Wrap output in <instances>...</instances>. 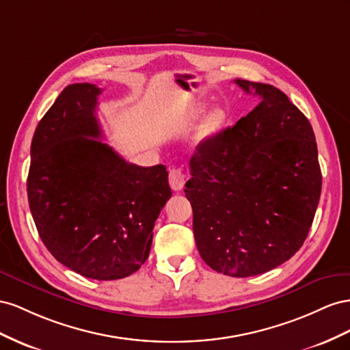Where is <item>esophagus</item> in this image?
Wrapping results in <instances>:
<instances>
[{
  "label": "esophagus",
  "instance_id": "1",
  "mask_svg": "<svg viewBox=\"0 0 350 350\" xmlns=\"http://www.w3.org/2000/svg\"><path fill=\"white\" fill-rule=\"evenodd\" d=\"M168 182H170V186H172L173 191H176V192L182 191L183 186H185V182H186V176L182 172V168H172V170H170Z\"/></svg>",
  "mask_w": 350,
  "mask_h": 350
}]
</instances>
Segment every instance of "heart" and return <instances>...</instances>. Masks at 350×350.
<instances>
[{
  "mask_svg": "<svg viewBox=\"0 0 350 350\" xmlns=\"http://www.w3.org/2000/svg\"><path fill=\"white\" fill-rule=\"evenodd\" d=\"M202 113H204V107L199 105L192 111L191 118L195 120ZM224 123H226L224 109L214 108L213 111H209L198 131V142H206V141H209V139H213L219 131H221Z\"/></svg>",
  "mask_w": 350,
  "mask_h": 350,
  "instance_id": "heart-1",
  "label": "heart"
}]
</instances>
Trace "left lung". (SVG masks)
Returning a JSON list of instances; mask_svg holds the SVG:
<instances>
[{
	"label": "left lung",
	"instance_id": "1",
	"mask_svg": "<svg viewBox=\"0 0 350 350\" xmlns=\"http://www.w3.org/2000/svg\"><path fill=\"white\" fill-rule=\"evenodd\" d=\"M258 105L233 127L201 142L185 193L204 261L232 277L269 271L308 236L321 195V168L309 120L267 83L236 79Z\"/></svg>",
	"mask_w": 350,
	"mask_h": 350
}]
</instances>
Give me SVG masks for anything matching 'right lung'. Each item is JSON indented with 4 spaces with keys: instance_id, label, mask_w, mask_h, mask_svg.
Returning <instances> with one entry per match:
<instances>
[{
    "instance_id": "add662e5",
    "label": "right lung",
    "mask_w": 350,
    "mask_h": 350,
    "mask_svg": "<svg viewBox=\"0 0 350 350\" xmlns=\"http://www.w3.org/2000/svg\"><path fill=\"white\" fill-rule=\"evenodd\" d=\"M101 91L68 85L39 122L27 198L39 237L58 262L94 280H117L148 259L172 189L165 165L127 163L96 141Z\"/></svg>"
}]
</instances>
